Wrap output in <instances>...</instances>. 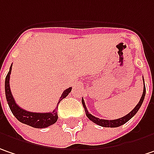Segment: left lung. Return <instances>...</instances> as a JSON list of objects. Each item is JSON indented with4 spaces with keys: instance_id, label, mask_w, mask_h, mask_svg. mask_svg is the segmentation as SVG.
I'll use <instances>...</instances> for the list:
<instances>
[{
    "instance_id": "1",
    "label": "left lung",
    "mask_w": 154,
    "mask_h": 154,
    "mask_svg": "<svg viewBox=\"0 0 154 154\" xmlns=\"http://www.w3.org/2000/svg\"><path fill=\"white\" fill-rule=\"evenodd\" d=\"M143 81H144V78H143ZM145 96H146V86H145V82H144V91H143V94H142V97L140 98V102L138 103V104L134 107V109L128 113L127 115L124 116L120 119H113V120H107V119H100L98 118H96L93 115H91V113H89L87 108H86L85 104V101L84 99L82 98V104H83V106L85 108V112L86 116L88 117V119L90 120H91L93 123H95L97 125H100V126H103V127H118V126H120L124 124L129 121L131 119V118L138 112L139 109L140 108V106L142 105V103L144 101V98H145Z\"/></svg>"
}]
</instances>
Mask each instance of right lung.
<instances>
[{
  "label": "right lung",
  "instance_id": "right-lung-1",
  "mask_svg": "<svg viewBox=\"0 0 154 154\" xmlns=\"http://www.w3.org/2000/svg\"><path fill=\"white\" fill-rule=\"evenodd\" d=\"M11 69H12V65L10 66L9 71L5 79V94H6L7 102H8V106H9L12 113L14 114V117L20 122L23 123L25 125H28L32 127H35V128H45V127H48L57 122V119H58L57 112L58 104L61 100H63L64 97H66L69 95V93L71 91L72 88L69 87V89H66L63 92V94L59 99L58 104L57 105V108L52 112L38 113L27 112L17 105V104L14 101V97H13V95L11 93L10 87H9V78H10V74H11Z\"/></svg>",
  "mask_w": 154,
  "mask_h": 154
}]
</instances>
